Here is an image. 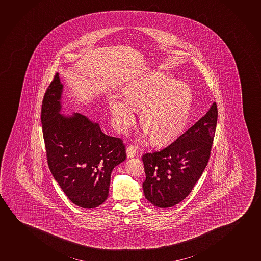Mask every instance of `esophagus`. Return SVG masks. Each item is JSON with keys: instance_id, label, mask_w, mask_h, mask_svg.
Returning <instances> with one entry per match:
<instances>
[{"instance_id": "obj_1", "label": "esophagus", "mask_w": 261, "mask_h": 261, "mask_svg": "<svg viewBox=\"0 0 261 261\" xmlns=\"http://www.w3.org/2000/svg\"><path fill=\"white\" fill-rule=\"evenodd\" d=\"M136 154V148L134 145H132V144H130V145L126 147V155H127V157L128 158H132V157H135Z\"/></svg>"}]
</instances>
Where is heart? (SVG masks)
I'll return each instance as SVG.
<instances>
[{
    "instance_id": "b5f03b06",
    "label": "heart",
    "mask_w": 261,
    "mask_h": 261,
    "mask_svg": "<svg viewBox=\"0 0 261 261\" xmlns=\"http://www.w3.org/2000/svg\"><path fill=\"white\" fill-rule=\"evenodd\" d=\"M123 96L125 99H110L115 123L121 130H127L136 121V107H144L141 123L156 143L178 136L185 128L192 110L190 87L164 72H151L134 80L125 85Z\"/></svg>"
}]
</instances>
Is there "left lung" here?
Masks as SVG:
<instances>
[{
  "instance_id": "obj_1",
  "label": "left lung",
  "mask_w": 261,
  "mask_h": 261,
  "mask_svg": "<svg viewBox=\"0 0 261 261\" xmlns=\"http://www.w3.org/2000/svg\"><path fill=\"white\" fill-rule=\"evenodd\" d=\"M217 117V106L214 102L207 113L173 143L143 155L146 175L143 189L151 204L157 207H171L192 191L207 165Z\"/></svg>"
}]
</instances>
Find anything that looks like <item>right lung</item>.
<instances>
[{"mask_svg":"<svg viewBox=\"0 0 261 261\" xmlns=\"http://www.w3.org/2000/svg\"><path fill=\"white\" fill-rule=\"evenodd\" d=\"M59 74L45 91L41 123L50 171L73 204L95 208L109 197L110 175L126 157L120 138L109 136L82 114L61 115Z\"/></svg>","mask_w":261,"mask_h":261,"instance_id":"obj_1","label":"right lung"}]
</instances>
